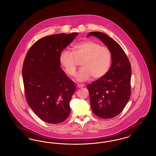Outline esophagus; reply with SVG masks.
<instances>
[{"instance_id":"34e87169","label":"esophagus","mask_w":156,"mask_h":156,"mask_svg":"<svg viewBox=\"0 0 156 156\" xmlns=\"http://www.w3.org/2000/svg\"><path fill=\"white\" fill-rule=\"evenodd\" d=\"M85 87V85H82V84H78V85H77V87L79 88H83V87Z\"/></svg>"}]
</instances>
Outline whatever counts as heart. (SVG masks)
Listing matches in <instances>:
<instances>
[{
    "label": "heart",
    "instance_id": "b5f03b06",
    "mask_svg": "<svg viewBox=\"0 0 156 156\" xmlns=\"http://www.w3.org/2000/svg\"><path fill=\"white\" fill-rule=\"evenodd\" d=\"M112 53L106 47L92 40H85L74 45L73 52L63 50L59 61L67 74L74 76L78 61L82 68L75 75V80L82 82L89 80L102 78L108 73L112 63Z\"/></svg>",
    "mask_w": 156,
    "mask_h": 156
}]
</instances>
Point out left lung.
Returning a JSON list of instances; mask_svg holds the SVG:
<instances>
[{
  "instance_id": "8db88e82",
  "label": "left lung",
  "mask_w": 156,
  "mask_h": 156,
  "mask_svg": "<svg viewBox=\"0 0 156 156\" xmlns=\"http://www.w3.org/2000/svg\"><path fill=\"white\" fill-rule=\"evenodd\" d=\"M98 37L111 50L112 64L108 73L87 87L92 111L103 119L116 116L122 111L131 94L132 69L120 45L111 37L99 31L87 35Z\"/></svg>"
}]
</instances>
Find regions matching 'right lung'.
Wrapping results in <instances>:
<instances>
[{
  "instance_id": "obj_1",
  "label": "right lung",
  "mask_w": 156,
  "mask_h": 156,
  "mask_svg": "<svg viewBox=\"0 0 156 156\" xmlns=\"http://www.w3.org/2000/svg\"><path fill=\"white\" fill-rule=\"evenodd\" d=\"M78 34L43 37L31 47L24 61L23 80L27 102L48 123H61L69 115V101L76 87L60 67L59 54Z\"/></svg>"
}]
</instances>
